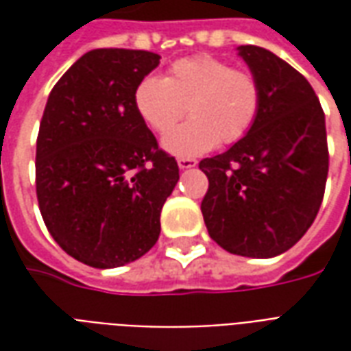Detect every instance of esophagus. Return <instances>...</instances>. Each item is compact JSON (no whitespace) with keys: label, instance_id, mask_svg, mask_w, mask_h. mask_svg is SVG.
Returning a JSON list of instances; mask_svg holds the SVG:
<instances>
[{"label":"esophagus","instance_id":"esophagus-1","mask_svg":"<svg viewBox=\"0 0 351 351\" xmlns=\"http://www.w3.org/2000/svg\"><path fill=\"white\" fill-rule=\"evenodd\" d=\"M197 165V161L193 160V158H180L178 160V167L180 169H191V167H195Z\"/></svg>","mask_w":351,"mask_h":351}]
</instances>
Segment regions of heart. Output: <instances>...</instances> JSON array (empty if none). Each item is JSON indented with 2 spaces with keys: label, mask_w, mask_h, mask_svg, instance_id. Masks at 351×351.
Wrapping results in <instances>:
<instances>
[{
  "label": "heart",
  "mask_w": 351,
  "mask_h": 351,
  "mask_svg": "<svg viewBox=\"0 0 351 351\" xmlns=\"http://www.w3.org/2000/svg\"><path fill=\"white\" fill-rule=\"evenodd\" d=\"M192 118L170 129L185 112ZM263 105L258 77L220 58L197 54L176 60L167 77L150 75L133 92L138 118L163 137V148L178 158H191L218 145L237 143L254 128Z\"/></svg>",
  "instance_id": "b5f03b06"
}]
</instances>
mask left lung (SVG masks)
I'll use <instances>...</instances> for the list:
<instances>
[{
	"mask_svg": "<svg viewBox=\"0 0 351 351\" xmlns=\"http://www.w3.org/2000/svg\"><path fill=\"white\" fill-rule=\"evenodd\" d=\"M263 90L259 118L228 152L205 158L201 203L208 235L244 258L289 250L316 218L329 152L325 114L308 80L271 50L239 47Z\"/></svg>",
	"mask_w": 351,
	"mask_h": 351,
	"instance_id": "1",
	"label": "left lung"
}]
</instances>
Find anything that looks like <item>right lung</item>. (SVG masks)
Listing matches in <instances>:
<instances>
[{
    "instance_id": "obj_1",
    "label": "right lung",
    "mask_w": 351,
    "mask_h": 351,
    "mask_svg": "<svg viewBox=\"0 0 351 351\" xmlns=\"http://www.w3.org/2000/svg\"><path fill=\"white\" fill-rule=\"evenodd\" d=\"M160 56L95 49L58 80L43 112L35 186L60 248L95 269L143 258L158 243L178 165L133 107V92Z\"/></svg>"
}]
</instances>
